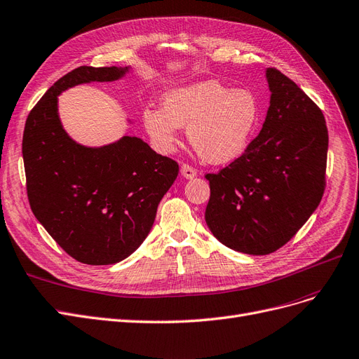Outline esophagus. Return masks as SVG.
<instances>
[{
	"label": "esophagus",
	"instance_id": "obj_1",
	"mask_svg": "<svg viewBox=\"0 0 359 359\" xmlns=\"http://www.w3.org/2000/svg\"><path fill=\"white\" fill-rule=\"evenodd\" d=\"M180 172L184 179H194L196 176V170L194 167H191L189 164H182Z\"/></svg>",
	"mask_w": 359,
	"mask_h": 359
}]
</instances>
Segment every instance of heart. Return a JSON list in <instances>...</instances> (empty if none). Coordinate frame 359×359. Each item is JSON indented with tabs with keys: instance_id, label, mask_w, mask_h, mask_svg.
<instances>
[{
	"instance_id": "1",
	"label": "heart",
	"mask_w": 359,
	"mask_h": 359,
	"mask_svg": "<svg viewBox=\"0 0 359 359\" xmlns=\"http://www.w3.org/2000/svg\"><path fill=\"white\" fill-rule=\"evenodd\" d=\"M147 135L161 152H172L179 126H187L192 147L204 161L225 164L243 154L259 122V102L249 89H231L204 80L168 90L163 109L142 113Z\"/></svg>"
}]
</instances>
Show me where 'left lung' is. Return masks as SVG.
<instances>
[{"instance_id":"obj_1","label":"left lung","mask_w":359,"mask_h":359,"mask_svg":"<svg viewBox=\"0 0 359 359\" xmlns=\"http://www.w3.org/2000/svg\"><path fill=\"white\" fill-rule=\"evenodd\" d=\"M267 118L245 152L207 172L205 222L229 249L269 255L319 205L325 191L328 130L316 102L277 68H269Z\"/></svg>"}]
</instances>
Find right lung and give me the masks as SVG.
Wrapping results in <instances>:
<instances>
[{"label":"right lung","mask_w":359,"mask_h":359,"mask_svg":"<svg viewBox=\"0 0 359 359\" xmlns=\"http://www.w3.org/2000/svg\"><path fill=\"white\" fill-rule=\"evenodd\" d=\"M128 68L79 67L55 82L29 111L22 155L27 194L39 222L68 255L89 265L130 257L154 225L179 175L175 159L137 137L98 149L74 143L57 116V95L89 82H111Z\"/></svg>","instance_id":"obj_1"}]
</instances>
